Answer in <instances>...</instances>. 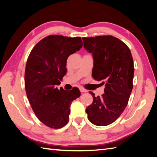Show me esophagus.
<instances>
[{
  "instance_id": "esophagus-1",
  "label": "esophagus",
  "mask_w": 157,
  "mask_h": 157,
  "mask_svg": "<svg viewBox=\"0 0 157 157\" xmlns=\"http://www.w3.org/2000/svg\"><path fill=\"white\" fill-rule=\"evenodd\" d=\"M79 91H80L82 93H86V92H87V91L86 89H84V88H79Z\"/></svg>"
}]
</instances>
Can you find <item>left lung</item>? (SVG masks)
Returning a JSON list of instances; mask_svg holds the SVG:
<instances>
[{"label": "left lung", "instance_id": "obj_1", "mask_svg": "<svg viewBox=\"0 0 157 157\" xmlns=\"http://www.w3.org/2000/svg\"><path fill=\"white\" fill-rule=\"evenodd\" d=\"M84 47L94 58L92 76L105 84L102 96H93L86 108L88 119L98 126L113 123L127 107L133 88L134 68L132 53L127 45L116 37H83Z\"/></svg>", "mask_w": 157, "mask_h": 157}]
</instances>
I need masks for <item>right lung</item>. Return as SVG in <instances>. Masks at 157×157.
<instances>
[{"label": "right lung", "instance_id": "obj_1", "mask_svg": "<svg viewBox=\"0 0 157 157\" xmlns=\"http://www.w3.org/2000/svg\"><path fill=\"white\" fill-rule=\"evenodd\" d=\"M83 46L79 36L50 35L37 43L26 63L25 88L34 113L46 126L62 128L68 123L71 105L80 96L75 87L60 90L63 77L67 72L66 60Z\"/></svg>", "mask_w": 157, "mask_h": 157}]
</instances>
